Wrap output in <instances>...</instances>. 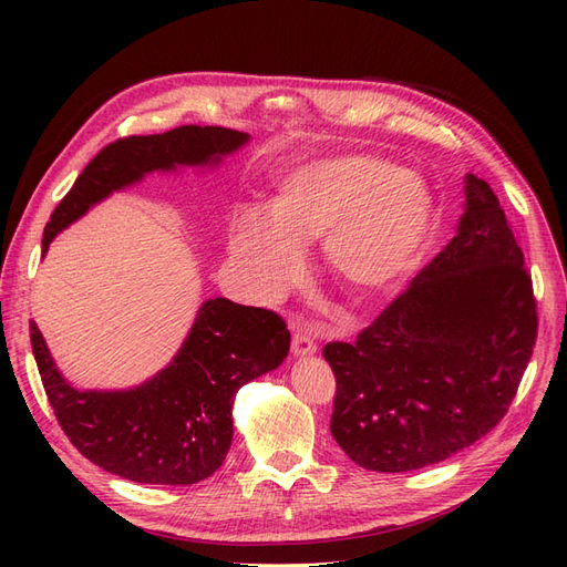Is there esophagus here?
<instances>
[{
  "mask_svg": "<svg viewBox=\"0 0 567 567\" xmlns=\"http://www.w3.org/2000/svg\"><path fill=\"white\" fill-rule=\"evenodd\" d=\"M317 350H319V346H317L312 331L298 329L293 333V354L296 357H312V354H317Z\"/></svg>",
  "mask_w": 567,
  "mask_h": 567,
  "instance_id": "obj_1",
  "label": "esophagus"
}]
</instances>
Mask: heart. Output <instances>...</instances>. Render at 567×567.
<instances>
[{"mask_svg": "<svg viewBox=\"0 0 567 567\" xmlns=\"http://www.w3.org/2000/svg\"><path fill=\"white\" fill-rule=\"evenodd\" d=\"M431 221L433 198L419 175L371 156H326L290 165L269 213L238 215L229 250L257 293L279 298L302 277V246L326 238L333 279L371 298L416 265Z\"/></svg>", "mask_w": 567, "mask_h": 567, "instance_id": "heart-1", "label": "heart"}]
</instances>
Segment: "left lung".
<instances>
[{
    "instance_id": "1",
    "label": "left lung",
    "mask_w": 567,
    "mask_h": 567,
    "mask_svg": "<svg viewBox=\"0 0 567 567\" xmlns=\"http://www.w3.org/2000/svg\"><path fill=\"white\" fill-rule=\"evenodd\" d=\"M452 241L354 342H329L331 435L357 466L406 473L504 419L537 338L532 279L487 182L463 179Z\"/></svg>"
}]
</instances>
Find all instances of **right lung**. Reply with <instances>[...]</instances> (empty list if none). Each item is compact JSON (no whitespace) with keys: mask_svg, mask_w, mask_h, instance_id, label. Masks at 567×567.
I'll return each instance as SVG.
<instances>
[{"mask_svg":"<svg viewBox=\"0 0 567 567\" xmlns=\"http://www.w3.org/2000/svg\"><path fill=\"white\" fill-rule=\"evenodd\" d=\"M248 140L250 134L227 127L184 125L109 144L56 205L42 255L56 234L113 192L151 173L215 167ZM30 342L49 404L82 456L132 483L196 485L221 466L231 447L238 388L281 367L290 333L279 315L262 307L210 298L173 362L127 390H78L56 369L35 321Z\"/></svg>","mask_w":567,"mask_h":567,"instance_id":"add662e5","label":"right lung"}]
</instances>
